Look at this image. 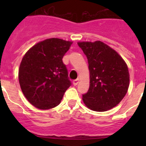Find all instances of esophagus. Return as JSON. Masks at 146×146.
Wrapping results in <instances>:
<instances>
[{"instance_id": "obj_1", "label": "esophagus", "mask_w": 146, "mask_h": 146, "mask_svg": "<svg viewBox=\"0 0 146 146\" xmlns=\"http://www.w3.org/2000/svg\"><path fill=\"white\" fill-rule=\"evenodd\" d=\"M78 82H79V79H76L74 80H73V85L74 86H77L78 84Z\"/></svg>"}]
</instances>
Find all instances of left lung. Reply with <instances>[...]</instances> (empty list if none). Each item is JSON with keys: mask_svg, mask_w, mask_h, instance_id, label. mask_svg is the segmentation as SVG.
Listing matches in <instances>:
<instances>
[{"mask_svg": "<svg viewBox=\"0 0 146 146\" xmlns=\"http://www.w3.org/2000/svg\"><path fill=\"white\" fill-rule=\"evenodd\" d=\"M86 55L90 72V86L82 95L89 109L107 111L123 99L129 86V74L126 62L119 54L100 41L78 42Z\"/></svg>", "mask_w": 146, "mask_h": 146, "instance_id": "left-lung-1", "label": "left lung"}]
</instances>
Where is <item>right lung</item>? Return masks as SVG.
Wrapping results in <instances>:
<instances>
[{"label":"right lung","mask_w":146,"mask_h":146,"mask_svg":"<svg viewBox=\"0 0 146 146\" xmlns=\"http://www.w3.org/2000/svg\"><path fill=\"white\" fill-rule=\"evenodd\" d=\"M72 44L60 38H47L33 46L23 56L19 82L24 96L36 108L47 110L58 106L72 85L62 60Z\"/></svg>","instance_id":"1"}]
</instances>
